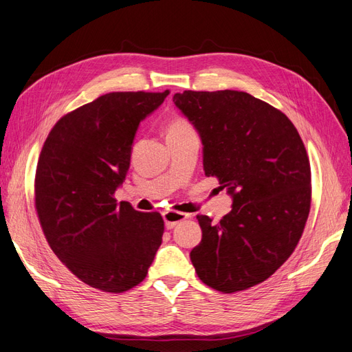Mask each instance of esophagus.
<instances>
[{
  "instance_id": "obj_1",
  "label": "esophagus",
  "mask_w": 352,
  "mask_h": 352,
  "mask_svg": "<svg viewBox=\"0 0 352 352\" xmlns=\"http://www.w3.org/2000/svg\"><path fill=\"white\" fill-rule=\"evenodd\" d=\"M188 216L189 214H186V212H180V211H166V212H163V219H164L167 229H173L177 225V223L188 219Z\"/></svg>"
}]
</instances>
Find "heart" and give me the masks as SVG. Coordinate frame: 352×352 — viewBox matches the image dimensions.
Here are the masks:
<instances>
[{
    "label": "heart",
    "mask_w": 352,
    "mask_h": 352,
    "mask_svg": "<svg viewBox=\"0 0 352 352\" xmlns=\"http://www.w3.org/2000/svg\"><path fill=\"white\" fill-rule=\"evenodd\" d=\"M188 133H195L192 124H190L186 119H182V117H176L167 126V138L172 136H182Z\"/></svg>",
    "instance_id": "1"
}]
</instances>
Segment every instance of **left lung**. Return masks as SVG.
<instances>
[{
    "mask_svg": "<svg viewBox=\"0 0 352 352\" xmlns=\"http://www.w3.org/2000/svg\"><path fill=\"white\" fill-rule=\"evenodd\" d=\"M173 102L198 131L206 176L232 197L217 225L190 251L198 278L225 294L269 279L301 239L311 204V170L304 142L287 117L241 91H185Z\"/></svg>",
    "mask_w": 352,
    "mask_h": 352,
    "instance_id": "obj_1",
    "label": "left lung"
}]
</instances>
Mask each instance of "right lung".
Returning a JSON list of instances; mask_svg holds the SVG:
<instances>
[{"label": "right lung", "mask_w": 352, "mask_h": 352, "mask_svg": "<svg viewBox=\"0 0 352 352\" xmlns=\"http://www.w3.org/2000/svg\"><path fill=\"white\" fill-rule=\"evenodd\" d=\"M164 92H110L67 113L42 146L35 207L51 250L92 287L120 294L141 283L162 245L160 212L117 202L138 126Z\"/></svg>", "instance_id": "add662e5"}]
</instances>
